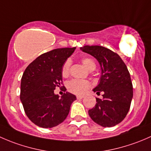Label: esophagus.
I'll return each instance as SVG.
<instances>
[{
  "mask_svg": "<svg viewBox=\"0 0 151 151\" xmlns=\"http://www.w3.org/2000/svg\"><path fill=\"white\" fill-rule=\"evenodd\" d=\"M84 98V96H81V95H77V99H82Z\"/></svg>",
  "mask_w": 151,
  "mask_h": 151,
  "instance_id": "34e87169",
  "label": "esophagus"
}]
</instances>
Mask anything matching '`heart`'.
Here are the masks:
<instances>
[{
    "instance_id": "b5f03b06",
    "label": "heart",
    "mask_w": 151,
    "mask_h": 151,
    "mask_svg": "<svg viewBox=\"0 0 151 151\" xmlns=\"http://www.w3.org/2000/svg\"><path fill=\"white\" fill-rule=\"evenodd\" d=\"M82 63L84 64V66L90 71L95 69L96 63L92 58L88 57H84L82 58ZM70 66H71V60L69 59L66 60L63 63L61 68V74L63 77H68L70 72ZM91 87V83L87 80H71L67 83V89L69 92L72 93L77 94H83L88 88Z\"/></svg>"
}]
</instances>
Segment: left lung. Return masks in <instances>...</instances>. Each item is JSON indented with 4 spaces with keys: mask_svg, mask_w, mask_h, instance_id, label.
<instances>
[{
    "mask_svg": "<svg viewBox=\"0 0 151 151\" xmlns=\"http://www.w3.org/2000/svg\"><path fill=\"white\" fill-rule=\"evenodd\" d=\"M82 51L97 59L101 68L99 84L93 91L103 93L96 104L88 110L91 119L103 127H112L126 118L133 97L130 74L121 58L102 46H84Z\"/></svg>",
    "mask_w": 151,
    "mask_h": 151,
    "instance_id": "left-lung-1",
    "label": "left lung"
}]
</instances>
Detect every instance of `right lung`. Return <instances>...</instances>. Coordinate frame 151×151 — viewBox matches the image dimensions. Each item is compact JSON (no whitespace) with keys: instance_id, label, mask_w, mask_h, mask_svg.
Returning a JSON list of instances; mask_svg holds the SVG:
<instances>
[{"instance_id":"add662e5","label":"right lung","mask_w":151,"mask_h":151,"mask_svg":"<svg viewBox=\"0 0 151 151\" xmlns=\"http://www.w3.org/2000/svg\"><path fill=\"white\" fill-rule=\"evenodd\" d=\"M75 49L58 48L44 53L24 71L20 100L28 118L39 127L52 128L63 122L76 100L70 93H64L61 97L54 93L56 87L63 85L62 66Z\"/></svg>"}]
</instances>
